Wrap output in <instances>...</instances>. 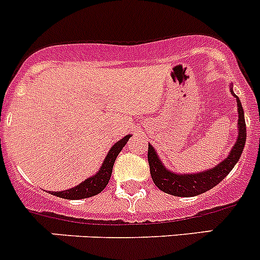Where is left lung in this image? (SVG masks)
I'll return each instance as SVG.
<instances>
[{
  "instance_id": "1",
  "label": "left lung",
  "mask_w": 260,
  "mask_h": 260,
  "mask_svg": "<svg viewBox=\"0 0 260 260\" xmlns=\"http://www.w3.org/2000/svg\"><path fill=\"white\" fill-rule=\"evenodd\" d=\"M237 98V96H236ZM238 105V138L236 144L231 151V155L222 160L217 167L212 168L210 171L202 172L197 174H176L167 171L158 160L155 150L151 144H148V164H150V172L152 181L158 189L167 194L174 195V197H195V195L203 194L207 190L215 187L217 183L221 182L225 177L228 176L229 172L240 160L243 147L246 143V123H245V116H243V108L241 105L240 99L237 98Z\"/></svg>"
}]
</instances>
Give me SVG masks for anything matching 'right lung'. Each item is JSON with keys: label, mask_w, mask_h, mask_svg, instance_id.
Instances as JSON below:
<instances>
[{"label": "right lung", "mask_w": 260, "mask_h": 260, "mask_svg": "<svg viewBox=\"0 0 260 260\" xmlns=\"http://www.w3.org/2000/svg\"><path fill=\"white\" fill-rule=\"evenodd\" d=\"M128 138H130V135H126L123 139L117 142L110 148L104 162H103L102 168H100V171L98 172L96 176L89 177L88 180H86L84 182L80 183V185L75 186L73 189L58 192L53 191L52 194L63 199H84L89 198V197H93V195H98L99 192H102L105 189V186L108 185V182H109L110 176H112V169H113V164L116 161L117 156L121 152L123 146L127 143Z\"/></svg>", "instance_id": "1"}]
</instances>
